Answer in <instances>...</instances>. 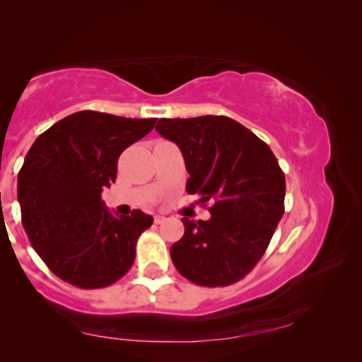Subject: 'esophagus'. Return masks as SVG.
I'll use <instances>...</instances> for the list:
<instances>
[{
    "mask_svg": "<svg viewBox=\"0 0 362 362\" xmlns=\"http://www.w3.org/2000/svg\"><path fill=\"white\" fill-rule=\"evenodd\" d=\"M164 220H166V217L161 216V214H156V216H155V223H158V225L163 223Z\"/></svg>",
    "mask_w": 362,
    "mask_h": 362,
    "instance_id": "1",
    "label": "esophagus"
}]
</instances>
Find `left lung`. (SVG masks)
I'll list each match as a JSON object with an SVG mask.
<instances>
[{
    "label": "left lung",
    "instance_id": "left-lung-1",
    "mask_svg": "<svg viewBox=\"0 0 362 362\" xmlns=\"http://www.w3.org/2000/svg\"><path fill=\"white\" fill-rule=\"evenodd\" d=\"M156 131L182 151L187 193L212 201L209 220L182 218L185 233L170 259L198 286L236 283L265 254L284 214L286 179L276 156L228 116L163 118Z\"/></svg>",
    "mask_w": 362,
    "mask_h": 362
}]
</instances>
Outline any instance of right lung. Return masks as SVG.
Here are the masks:
<instances>
[{"instance_id":"add662e5","label":"right lung","mask_w":362,"mask_h":362,"mask_svg":"<svg viewBox=\"0 0 362 362\" xmlns=\"http://www.w3.org/2000/svg\"><path fill=\"white\" fill-rule=\"evenodd\" d=\"M155 122L84 110L57 121L28 150L17 177L22 225L60 279L99 289L129 272L153 217L139 209L115 216L102 192L116 180L121 153Z\"/></svg>"}]
</instances>
